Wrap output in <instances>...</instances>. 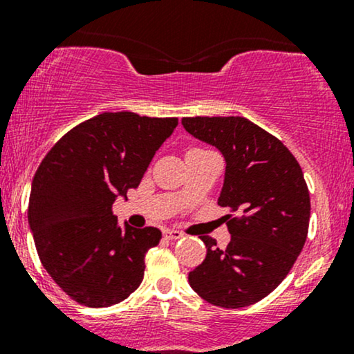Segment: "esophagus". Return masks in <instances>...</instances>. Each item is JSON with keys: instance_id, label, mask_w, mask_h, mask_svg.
<instances>
[{"instance_id": "esophagus-1", "label": "esophagus", "mask_w": 354, "mask_h": 354, "mask_svg": "<svg viewBox=\"0 0 354 354\" xmlns=\"http://www.w3.org/2000/svg\"><path fill=\"white\" fill-rule=\"evenodd\" d=\"M163 236L168 238V239H180V238H183V233H181V231L166 228V230L163 231Z\"/></svg>"}]
</instances>
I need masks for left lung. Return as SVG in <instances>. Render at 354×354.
I'll use <instances>...</instances> for the list:
<instances>
[{
	"label": "left lung",
	"instance_id": "8db88e82",
	"mask_svg": "<svg viewBox=\"0 0 354 354\" xmlns=\"http://www.w3.org/2000/svg\"><path fill=\"white\" fill-rule=\"evenodd\" d=\"M181 124L223 154L218 205L243 214L228 221L226 250L201 236L206 258L189 271V286L214 306H250L286 278L306 241L311 205L301 166L278 138L246 118H183Z\"/></svg>",
	"mask_w": 354,
	"mask_h": 354
}]
</instances>
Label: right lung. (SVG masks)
<instances>
[{"label":"right lung","mask_w":354,"mask_h":354,"mask_svg":"<svg viewBox=\"0 0 354 354\" xmlns=\"http://www.w3.org/2000/svg\"><path fill=\"white\" fill-rule=\"evenodd\" d=\"M176 118L103 113L68 131L31 183L28 221L44 270L89 308L128 298L143 281L158 228L120 226L113 203L138 188Z\"/></svg>","instance_id":"1"}]
</instances>
